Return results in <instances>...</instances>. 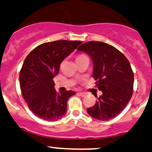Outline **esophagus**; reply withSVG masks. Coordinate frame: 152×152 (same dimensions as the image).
Returning a JSON list of instances; mask_svg holds the SVG:
<instances>
[{"mask_svg": "<svg viewBox=\"0 0 152 152\" xmlns=\"http://www.w3.org/2000/svg\"><path fill=\"white\" fill-rule=\"evenodd\" d=\"M79 95H80V96H81V97H85L86 95H87V94L86 93H84V92H79Z\"/></svg>", "mask_w": 152, "mask_h": 152, "instance_id": "34e87169", "label": "esophagus"}]
</instances>
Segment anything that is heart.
<instances>
[{
  "mask_svg": "<svg viewBox=\"0 0 152 152\" xmlns=\"http://www.w3.org/2000/svg\"><path fill=\"white\" fill-rule=\"evenodd\" d=\"M81 56H82V55H81Z\"/></svg>",
  "mask_w": 152,
  "mask_h": 152,
  "instance_id": "obj_1",
  "label": "heart"
}]
</instances>
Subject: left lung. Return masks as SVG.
Returning a JSON list of instances; mask_svg holds the SVG:
<instances>
[{"instance_id": "1", "label": "left lung", "mask_w": 152, "mask_h": 152, "mask_svg": "<svg viewBox=\"0 0 152 152\" xmlns=\"http://www.w3.org/2000/svg\"><path fill=\"white\" fill-rule=\"evenodd\" d=\"M90 56L94 64L96 87L103 95L87 109L92 117L108 121L116 117L128 104L133 93L134 74L130 63L120 51L99 41L84 43L77 49Z\"/></svg>"}]
</instances>
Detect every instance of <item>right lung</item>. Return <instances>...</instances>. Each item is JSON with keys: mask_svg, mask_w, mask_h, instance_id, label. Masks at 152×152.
<instances>
[{"mask_svg": "<svg viewBox=\"0 0 152 152\" xmlns=\"http://www.w3.org/2000/svg\"><path fill=\"white\" fill-rule=\"evenodd\" d=\"M81 43L66 40L44 43L25 58L20 72V89L30 111L38 117L54 122L66 114L67 102L75 92L57 93L53 78L62 61Z\"/></svg>", "mask_w": 152, "mask_h": 152, "instance_id": "right-lung-1", "label": "right lung"}]
</instances>
